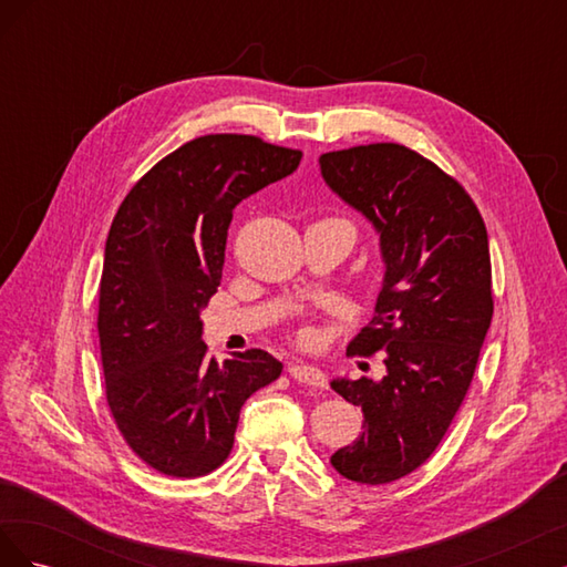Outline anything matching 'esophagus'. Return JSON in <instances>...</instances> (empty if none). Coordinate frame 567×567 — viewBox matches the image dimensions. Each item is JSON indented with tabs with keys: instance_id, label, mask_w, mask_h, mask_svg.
I'll list each match as a JSON object with an SVG mask.
<instances>
[{
	"instance_id": "34e87169",
	"label": "esophagus",
	"mask_w": 567,
	"mask_h": 567,
	"mask_svg": "<svg viewBox=\"0 0 567 567\" xmlns=\"http://www.w3.org/2000/svg\"><path fill=\"white\" fill-rule=\"evenodd\" d=\"M288 375H290V379H296L298 383H302V385H312V388L329 385V381H326V373L317 367H310V364H290Z\"/></svg>"
}]
</instances>
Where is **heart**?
Instances as JSON below:
<instances>
[{"mask_svg":"<svg viewBox=\"0 0 567 567\" xmlns=\"http://www.w3.org/2000/svg\"><path fill=\"white\" fill-rule=\"evenodd\" d=\"M296 340L300 342V346H315V342H317L315 326H302V329H298Z\"/></svg>","mask_w":567,"mask_h":567,"instance_id":"1","label":"heart"}]
</instances>
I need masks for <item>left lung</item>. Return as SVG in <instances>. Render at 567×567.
<instances>
[{
  "label": "left lung",
  "instance_id": "obj_1",
  "mask_svg": "<svg viewBox=\"0 0 567 567\" xmlns=\"http://www.w3.org/2000/svg\"><path fill=\"white\" fill-rule=\"evenodd\" d=\"M319 165L381 234L385 262L373 319L352 340L383 352L385 375L331 383L364 411V433L331 463L354 483L385 485L431 458L471 388L494 312L487 229L466 188L402 144L331 151Z\"/></svg>",
  "mask_w": 567,
  "mask_h": 567
}]
</instances>
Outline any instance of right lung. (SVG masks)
<instances>
[{
  "label": "right lung",
  "instance_id": "add662e5",
  "mask_svg": "<svg viewBox=\"0 0 567 567\" xmlns=\"http://www.w3.org/2000/svg\"><path fill=\"white\" fill-rule=\"evenodd\" d=\"M302 151L252 134H205L136 182L113 217L99 284L106 402L127 447L173 477L227 461L244 402L277 381L265 350L217 364L200 310L217 293L234 208L288 177Z\"/></svg>",
  "mask_w": 567,
  "mask_h": 567
}]
</instances>
